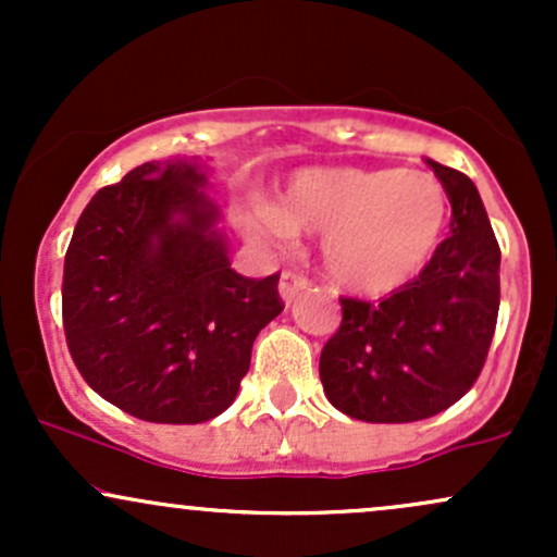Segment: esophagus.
<instances>
[{
  "label": "esophagus",
  "mask_w": 557,
  "mask_h": 557,
  "mask_svg": "<svg viewBox=\"0 0 557 557\" xmlns=\"http://www.w3.org/2000/svg\"><path fill=\"white\" fill-rule=\"evenodd\" d=\"M306 287H309V280H306L304 274L290 272V270L280 274V298H283L285 304H293V300H296L300 293L306 290Z\"/></svg>",
  "instance_id": "esophagus-1"
}]
</instances>
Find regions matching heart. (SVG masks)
<instances>
[{"label":"heart","mask_w":557,"mask_h":557,"mask_svg":"<svg viewBox=\"0 0 557 557\" xmlns=\"http://www.w3.org/2000/svg\"><path fill=\"white\" fill-rule=\"evenodd\" d=\"M274 235L322 233L330 280L356 296L382 298L419 277L443 246L450 201L430 172L382 168L300 170L277 207L259 209Z\"/></svg>","instance_id":"obj_1"}]
</instances>
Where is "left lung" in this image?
I'll use <instances>...</instances> for the list:
<instances>
[{"mask_svg":"<svg viewBox=\"0 0 557 557\" xmlns=\"http://www.w3.org/2000/svg\"><path fill=\"white\" fill-rule=\"evenodd\" d=\"M426 164L450 198V238L413 283L380 304L341 298L343 322L319 359L337 411L406 424L445 411L482 372L500 309V246L476 185Z\"/></svg>","mask_w":557,"mask_h":557,"instance_id":"obj_1","label":"left lung"}]
</instances>
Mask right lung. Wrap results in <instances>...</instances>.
Wrapping results in <instances>:
<instances>
[{
  "label": "right lung",
  "instance_id": "right-lung-1",
  "mask_svg": "<svg viewBox=\"0 0 557 557\" xmlns=\"http://www.w3.org/2000/svg\"><path fill=\"white\" fill-rule=\"evenodd\" d=\"M198 159L146 162L83 209L65 253L62 324L83 380L154 424L220 417L283 311L277 274L230 267Z\"/></svg>",
  "mask_w": 557,
  "mask_h": 557
}]
</instances>
